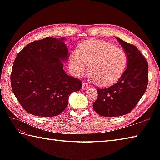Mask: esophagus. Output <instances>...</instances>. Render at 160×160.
I'll return each mask as SVG.
<instances>
[{
	"mask_svg": "<svg viewBox=\"0 0 160 160\" xmlns=\"http://www.w3.org/2000/svg\"><path fill=\"white\" fill-rule=\"evenodd\" d=\"M89 84H87L86 82H83V83H82V89L85 90V89H89Z\"/></svg>",
	"mask_w": 160,
	"mask_h": 160,
	"instance_id": "34e87169",
	"label": "esophagus"
}]
</instances>
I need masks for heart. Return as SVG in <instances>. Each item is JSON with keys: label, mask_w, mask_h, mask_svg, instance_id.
<instances>
[{"label": "heart", "mask_w": 160, "mask_h": 160, "mask_svg": "<svg viewBox=\"0 0 160 160\" xmlns=\"http://www.w3.org/2000/svg\"><path fill=\"white\" fill-rule=\"evenodd\" d=\"M127 56L123 49L100 40H89L82 44L80 51L71 53L69 64L73 73L78 76L86 73L90 68L93 82L107 86L118 81L127 65Z\"/></svg>", "instance_id": "obj_1"}]
</instances>
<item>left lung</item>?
<instances>
[{
  "label": "left lung",
  "mask_w": 160,
  "mask_h": 160,
  "mask_svg": "<svg viewBox=\"0 0 160 160\" xmlns=\"http://www.w3.org/2000/svg\"><path fill=\"white\" fill-rule=\"evenodd\" d=\"M127 56V68L118 82L107 88L97 89L93 109L104 117H117L133 109L144 94L148 82L147 60L136 47L116 38Z\"/></svg>",
  "instance_id": "obj_1"
}]
</instances>
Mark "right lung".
Instances as JSON below:
<instances>
[{"mask_svg":"<svg viewBox=\"0 0 160 160\" xmlns=\"http://www.w3.org/2000/svg\"><path fill=\"white\" fill-rule=\"evenodd\" d=\"M64 38L51 37L28 44L18 53L11 73L13 93L28 113L41 117L58 115L70 94L82 82L68 76L63 62L69 58Z\"/></svg>","mask_w":160,"mask_h":160,"instance_id":"obj_1","label":"right lung"}]
</instances>
